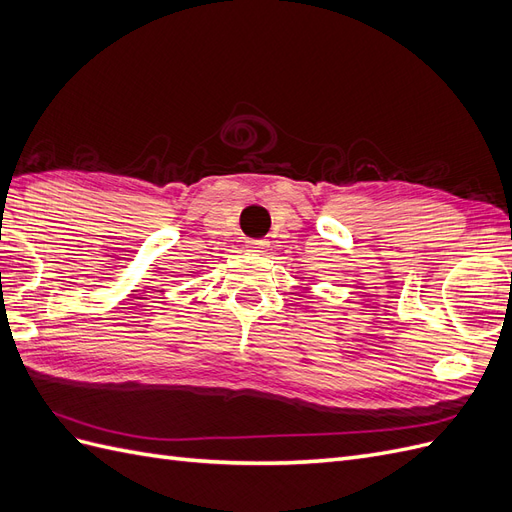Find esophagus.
Wrapping results in <instances>:
<instances>
[{
  "label": "esophagus",
  "instance_id": "obj_1",
  "mask_svg": "<svg viewBox=\"0 0 512 512\" xmlns=\"http://www.w3.org/2000/svg\"><path fill=\"white\" fill-rule=\"evenodd\" d=\"M245 247L250 252H265L269 247V241L267 239H250V241H245Z\"/></svg>",
  "mask_w": 512,
  "mask_h": 512
}]
</instances>
